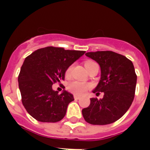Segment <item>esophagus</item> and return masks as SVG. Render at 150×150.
I'll use <instances>...</instances> for the list:
<instances>
[{"label":"esophagus","mask_w":150,"mask_h":150,"mask_svg":"<svg viewBox=\"0 0 150 150\" xmlns=\"http://www.w3.org/2000/svg\"><path fill=\"white\" fill-rule=\"evenodd\" d=\"M74 98H75V100H79V99H80V96H77V95H75V96H74Z\"/></svg>","instance_id":"34e87169"}]
</instances>
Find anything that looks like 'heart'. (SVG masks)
<instances>
[{
    "mask_svg": "<svg viewBox=\"0 0 150 150\" xmlns=\"http://www.w3.org/2000/svg\"><path fill=\"white\" fill-rule=\"evenodd\" d=\"M96 63L95 62H92V61H87L85 62L84 66L86 69L88 70L90 67H91L92 64ZM72 66H70L69 67H67V69L66 70L65 75L66 76H69L71 75V72ZM89 88V85L86 83H83V82H79V81H73L71 82L68 84V89L70 91L73 92L74 94L76 95H82L84 93L85 91L88 90Z\"/></svg>",
    "mask_w": 150,
    "mask_h": 150,
    "instance_id": "b5f03b06",
    "label": "heart"
}]
</instances>
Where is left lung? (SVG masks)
Masks as SVG:
<instances>
[{
	"instance_id": "left-lung-1",
	"label": "left lung",
	"mask_w": 150,
	"mask_h": 150,
	"mask_svg": "<svg viewBox=\"0 0 150 150\" xmlns=\"http://www.w3.org/2000/svg\"><path fill=\"white\" fill-rule=\"evenodd\" d=\"M85 55L100 67V79L92 91L104 92V97L91 98L90 105L82 110L83 116L91 125L112 124L125 115L134 99L137 75L133 64L125 56L108 50Z\"/></svg>"
}]
</instances>
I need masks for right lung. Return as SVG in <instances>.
<instances>
[{
    "label": "right lung",
    "instance_id": "1",
    "mask_svg": "<svg viewBox=\"0 0 150 150\" xmlns=\"http://www.w3.org/2000/svg\"><path fill=\"white\" fill-rule=\"evenodd\" d=\"M84 53L47 46L25 58L18 75V85L23 106L34 119L54 123L65 116L74 96L66 90L59 94L52 85L63 80L67 67Z\"/></svg>",
    "mask_w": 150,
    "mask_h": 150
}]
</instances>
